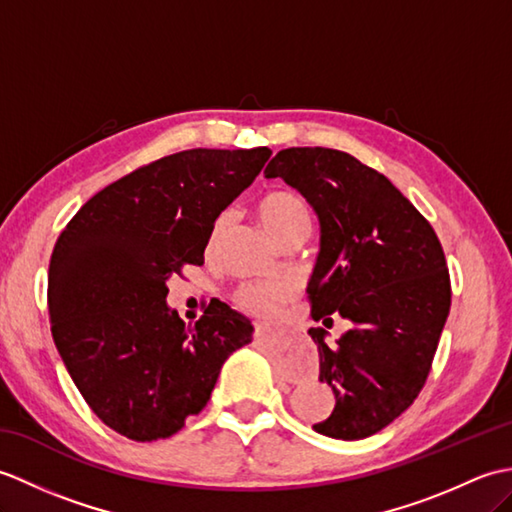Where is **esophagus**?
<instances>
[{
    "label": "esophagus",
    "instance_id": "esophagus-1",
    "mask_svg": "<svg viewBox=\"0 0 512 512\" xmlns=\"http://www.w3.org/2000/svg\"><path fill=\"white\" fill-rule=\"evenodd\" d=\"M262 332V325H255V334H259Z\"/></svg>",
    "mask_w": 512,
    "mask_h": 512
}]
</instances>
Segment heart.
<instances>
[{
  "label": "heart",
  "mask_w": 512,
  "mask_h": 512,
  "mask_svg": "<svg viewBox=\"0 0 512 512\" xmlns=\"http://www.w3.org/2000/svg\"><path fill=\"white\" fill-rule=\"evenodd\" d=\"M257 217L262 222L264 231L279 242L281 237L301 233L310 228V211L301 195L288 189H277L266 193L262 200L257 202ZM228 222V215L217 217L211 231V246L217 244V239L224 233ZM286 299V288L279 284H253L239 290L237 303L248 312L255 314H270L275 312L281 301Z\"/></svg>",
  "instance_id": "obj_1"
}]
</instances>
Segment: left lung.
Returning <instances> with one entry per match:
<instances>
[{
	"instance_id": "1",
	"label": "left lung",
	"mask_w": 512,
	"mask_h": 512,
	"mask_svg": "<svg viewBox=\"0 0 512 512\" xmlns=\"http://www.w3.org/2000/svg\"><path fill=\"white\" fill-rule=\"evenodd\" d=\"M266 178L297 189L319 217V255L308 281L312 319L350 321L336 345L323 328L319 380L336 405L312 424L321 436L363 440L405 411L429 376L451 308V281L431 224L383 173L339 149L290 147Z\"/></svg>"
}]
</instances>
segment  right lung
Instances as JSON below:
<instances>
[{"label":"right lung","instance_id":"obj_1","mask_svg":"<svg viewBox=\"0 0 512 512\" xmlns=\"http://www.w3.org/2000/svg\"><path fill=\"white\" fill-rule=\"evenodd\" d=\"M268 147L187 149L140 167L85 202L54 244L52 339L107 427L169 438L211 398L253 325L213 299L195 328L167 306V281L204 264L220 213L262 171Z\"/></svg>","mask_w":512,"mask_h":512}]
</instances>
